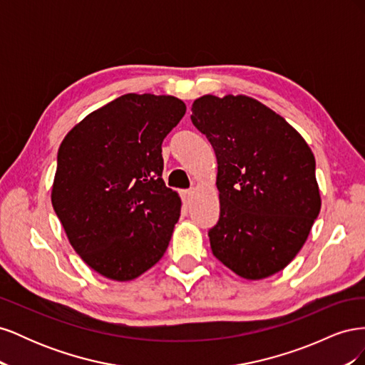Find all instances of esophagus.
Here are the masks:
<instances>
[{"label":"esophagus","instance_id":"1","mask_svg":"<svg viewBox=\"0 0 365 365\" xmlns=\"http://www.w3.org/2000/svg\"><path fill=\"white\" fill-rule=\"evenodd\" d=\"M195 193H196V190H195V189L184 190V192H182V200H184V202H185V204H190V202H192V200H193Z\"/></svg>","mask_w":365,"mask_h":365}]
</instances>
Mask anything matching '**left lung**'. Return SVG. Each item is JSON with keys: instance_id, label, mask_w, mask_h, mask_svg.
<instances>
[{"instance_id": "left-lung-1", "label": "left lung", "mask_w": 365, "mask_h": 365, "mask_svg": "<svg viewBox=\"0 0 365 365\" xmlns=\"http://www.w3.org/2000/svg\"><path fill=\"white\" fill-rule=\"evenodd\" d=\"M190 118L217 160L220 216L208 231L215 257L247 280L282 271L322 208L311 148L283 117L248 96H202Z\"/></svg>"}]
</instances>
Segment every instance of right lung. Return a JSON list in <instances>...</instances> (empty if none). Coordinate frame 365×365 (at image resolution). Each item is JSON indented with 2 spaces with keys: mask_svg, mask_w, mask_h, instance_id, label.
<instances>
[{
  "mask_svg": "<svg viewBox=\"0 0 365 365\" xmlns=\"http://www.w3.org/2000/svg\"><path fill=\"white\" fill-rule=\"evenodd\" d=\"M184 114L173 96L130 93L61 143L53 208L74 251L106 279H137L169 247L181 200L161 178V145Z\"/></svg>",
  "mask_w": 365,
  "mask_h": 365,
  "instance_id": "right-lung-1",
  "label": "right lung"
}]
</instances>
